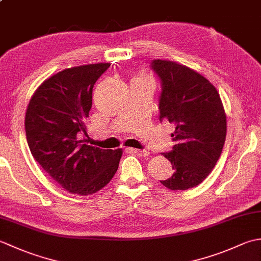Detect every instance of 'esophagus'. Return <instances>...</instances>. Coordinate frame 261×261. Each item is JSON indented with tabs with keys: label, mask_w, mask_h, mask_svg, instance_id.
I'll return each mask as SVG.
<instances>
[{
	"label": "esophagus",
	"mask_w": 261,
	"mask_h": 261,
	"mask_svg": "<svg viewBox=\"0 0 261 261\" xmlns=\"http://www.w3.org/2000/svg\"><path fill=\"white\" fill-rule=\"evenodd\" d=\"M129 150L131 151V152H135V153H137L138 156H140V157H147V156H149V152L148 150H146V149H143V150H141V149H136V148H129Z\"/></svg>",
	"instance_id": "esophagus-1"
}]
</instances>
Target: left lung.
Here are the masks:
<instances>
[{
  "label": "left lung",
  "instance_id": "8db88e82",
  "mask_svg": "<svg viewBox=\"0 0 261 261\" xmlns=\"http://www.w3.org/2000/svg\"><path fill=\"white\" fill-rule=\"evenodd\" d=\"M151 68L162 82L159 119L175 124L173 150L163 156L174 174L162 184L185 191L206 178L222 152L226 116L220 94L197 71L170 60L154 59Z\"/></svg>",
  "mask_w": 261,
  "mask_h": 261
}]
</instances>
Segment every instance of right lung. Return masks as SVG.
<instances>
[{
  "mask_svg": "<svg viewBox=\"0 0 261 261\" xmlns=\"http://www.w3.org/2000/svg\"><path fill=\"white\" fill-rule=\"evenodd\" d=\"M109 67L102 63L59 71L37 88L28 105L24 126L32 156L69 193H96L119 167L122 149L85 143L93 87Z\"/></svg>",
  "mask_w": 261,
  "mask_h": 261,
  "instance_id": "right-lung-1",
  "label": "right lung"
}]
</instances>
